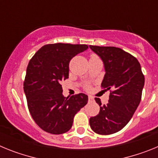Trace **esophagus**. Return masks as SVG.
Returning <instances> with one entry per match:
<instances>
[{"label":"esophagus","mask_w":158,"mask_h":158,"mask_svg":"<svg viewBox=\"0 0 158 158\" xmlns=\"http://www.w3.org/2000/svg\"><path fill=\"white\" fill-rule=\"evenodd\" d=\"M93 100H94V99H93V96H89V102L93 101Z\"/></svg>","instance_id":"esophagus-1"}]
</instances>
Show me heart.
Returning <instances> with one entry per match:
<instances>
[{"label":"heart","instance_id":"obj_1","mask_svg":"<svg viewBox=\"0 0 158 158\" xmlns=\"http://www.w3.org/2000/svg\"><path fill=\"white\" fill-rule=\"evenodd\" d=\"M91 56H96V55H95V54H92Z\"/></svg>","mask_w":158,"mask_h":158}]
</instances>
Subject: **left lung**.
<instances>
[{"instance_id":"8db88e82","label":"left lung","mask_w":158,"mask_h":158,"mask_svg":"<svg viewBox=\"0 0 158 158\" xmlns=\"http://www.w3.org/2000/svg\"><path fill=\"white\" fill-rule=\"evenodd\" d=\"M89 47L101 58L104 64L105 75L102 89L110 91L109 100L100 105V112L89 118V124L95 133L108 135L116 133L128 123L136 111L142 98L145 77L140 63L135 57L115 47Z\"/></svg>"}]
</instances>
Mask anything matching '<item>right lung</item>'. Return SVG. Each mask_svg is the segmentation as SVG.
<instances>
[{
  "label": "right lung",
  "instance_id": "obj_1",
  "mask_svg": "<svg viewBox=\"0 0 158 158\" xmlns=\"http://www.w3.org/2000/svg\"><path fill=\"white\" fill-rule=\"evenodd\" d=\"M88 47L86 44H47L31 58L23 90L32 118L46 132L61 135L69 131L74 115L88 103L84 93L65 97L61 85L69 78L70 60Z\"/></svg>",
  "mask_w": 158,
  "mask_h": 158
}]
</instances>
